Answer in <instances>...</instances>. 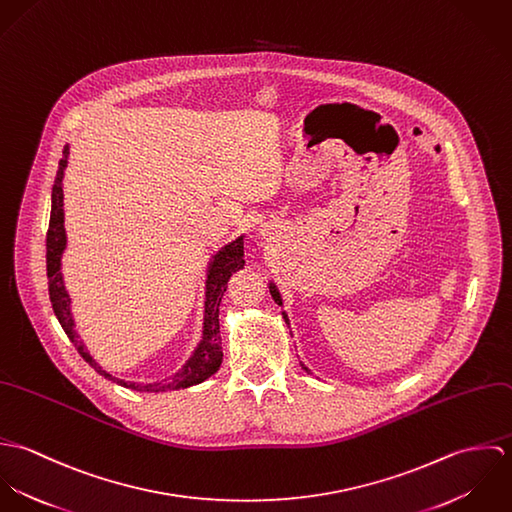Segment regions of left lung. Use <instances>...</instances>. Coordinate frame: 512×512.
<instances>
[{"mask_svg":"<svg viewBox=\"0 0 512 512\" xmlns=\"http://www.w3.org/2000/svg\"><path fill=\"white\" fill-rule=\"evenodd\" d=\"M270 292H272V297L282 305V299H280V293L276 292V288L274 286H270Z\"/></svg>","mask_w":512,"mask_h":512,"instance_id":"left-lung-1","label":"left lung"}]
</instances>
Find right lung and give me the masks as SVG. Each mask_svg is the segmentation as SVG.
Wrapping results in <instances>:
<instances>
[{"instance_id": "1", "label": "right lung", "mask_w": 512, "mask_h": 512, "mask_svg": "<svg viewBox=\"0 0 512 512\" xmlns=\"http://www.w3.org/2000/svg\"><path fill=\"white\" fill-rule=\"evenodd\" d=\"M65 157L59 161L55 185H53V207H51V219H49V230H47V280H49V297L55 309V315L59 317V323L63 325L67 337L73 341L78 355L92 366L96 372L102 376L132 388V390H142V392H165V390H175V388H187L193 384H199L207 380L211 374L219 370L222 363V339H220L219 329V307L220 299L228 288L230 276L244 268V250H242V238L236 242L228 244L222 248L219 254L215 256L211 268H209V278H207V301H205V331H203V341L197 347L195 355L189 359V363L183 366L173 378L157 382V384H128L124 380L114 378L106 370H102L96 365V361L88 355L84 345L78 341V335L74 331L73 315H71V299L69 293L63 286V276H61V254L67 244L65 236V215H63V171L67 167V153L69 147H65Z\"/></svg>"}]
</instances>
